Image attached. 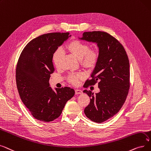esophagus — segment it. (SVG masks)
I'll use <instances>...</instances> for the list:
<instances>
[{
  "instance_id": "obj_1",
  "label": "esophagus",
  "mask_w": 151,
  "mask_h": 151,
  "mask_svg": "<svg viewBox=\"0 0 151 151\" xmlns=\"http://www.w3.org/2000/svg\"><path fill=\"white\" fill-rule=\"evenodd\" d=\"M75 93H76V94H82V93H83L82 92V91L81 90H80V89H76V90H75Z\"/></svg>"
}]
</instances>
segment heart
<instances>
[{"instance_id": "b5f03b06", "label": "heart", "mask_w": 151, "mask_h": 151, "mask_svg": "<svg viewBox=\"0 0 151 151\" xmlns=\"http://www.w3.org/2000/svg\"><path fill=\"white\" fill-rule=\"evenodd\" d=\"M68 51L79 60L86 68H93L95 66L99 58V53L96 50L90 49V45L87 43L74 40L69 42L66 46ZM63 58V52L61 50L58 48L56 50L52 56L53 63L56 67H58ZM83 77V74L78 73L77 74H70L68 77L69 81L73 83L77 84L78 79Z\"/></svg>"}]
</instances>
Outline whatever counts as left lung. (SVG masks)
I'll use <instances>...</instances> for the list:
<instances>
[{"mask_svg":"<svg viewBox=\"0 0 151 151\" xmlns=\"http://www.w3.org/2000/svg\"><path fill=\"white\" fill-rule=\"evenodd\" d=\"M81 40L95 43L99 48V58L86 87L98 82L99 91L87 90L90 97L84 113L91 120L102 123L116 115L125 101L130 88V64L125 48L108 33L102 31L83 32Z\"/></svg>","mask_w":151,"mask_h":151,"instance_id":"8db88e82","label":"left lung"}]
</instances>
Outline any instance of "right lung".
Wrapping results in <instances>:
<instances>
[{"label": "right lung", "instance_id": "right-lung-1", "mask_svg": "<svg viewBox=\"0 0 151 151\" xmlns=\"http://www.w3.org/2000/svg\"><path fill=\"white\" fill-rule=\"evenodd\" d=\"M71 35L69 32L43 34L32 39L21 52L16 69L19 95L32 116L48 122L58 118L75 91L70 87H50L54 72L52 56Z\"/></svg>", "mask_w": 151, "mask_h": 151}]
</instances>
